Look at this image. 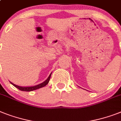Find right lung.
I'll use <instances>...</instances> for the list:
<instances>
[{
	"mask_svg": "<svg viewBox=\"0 0 121 121\" xmlns=\"http://www.w3.org/2000/svg\"><path fill=\"white\" fill-rule=\"evenodd\" d=\"M51 74L52 73L50 74V75L49 76V77L48 78V79L45 81L43 83H41V84H39L37 86H31V87H21V86H18L17 85H15V84H13V83H11V84H12L15 87H16L17 88H18V89L20 90H21V91H33V90H36L37 89H39V88H43L44 86H45L47 85L49 81H50V77H51Z\"/></svg>",
	"mask_w": 121,
	"mask_h": 121,
	"instance_id": "obj_1",
	"label": "right lung"
}]
</instances>
